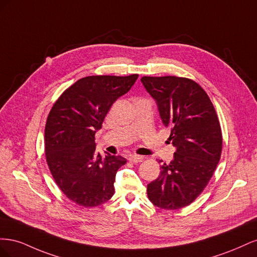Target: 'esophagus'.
<instances>
[{
    "label": "esophagus",
    "instance_id": "34e87169",
    "mask_svg": "<svg viewBox=\"0 0 257 257\" xmlns=\"http://www.w3.org/2000/svg\"><path fill=\"white\" fill-rule=\"evenodd\" d=\"M128 160L132 163H141V162L144 161V158L141 157V155H131V157L128 158Z\"/></svg>",
    "mask_w": 257,
    "mask_h": 257
}]
</instances>
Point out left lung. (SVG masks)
Returning <instances> with one entry per match:
<instances>
[{"mask_svg":"<svg viewBox=\"0 0 257 257\" xmlns=\"http://www.w3.org/2000/svg\"><path fill=\"white\" fill-rule=\"evenodd\" d=\"M158 104L169 141L176 147L174 160L161 166V175L147 185L148 198L161 209L189 206L211 179L222 152V131L205 90L189 78L176 76L141 79Z\"/></svg>","mask_w":257,"mask_h":257,"instance_id":"8db88e82","label":"left lung"}]
</instances>
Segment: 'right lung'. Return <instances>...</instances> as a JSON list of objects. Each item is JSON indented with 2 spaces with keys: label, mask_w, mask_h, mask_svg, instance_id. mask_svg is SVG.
Returning <instances> with one entry per match:
<instances>
[{
  "label": "right lung",
  "mask_w": 257,
  "mask_h": 257,
  "mask_svg": "<svg viewBox=\"0 0 257 257\" xmlns=\"http://www.w3.org/2000/svg\"><path fill=\"white\" fill-rule=\"evenodd\" d=\"M137 78V74L84 77L51 108L45 127L46 160L60 190L77 205L97 207L113 195L115 174L126 160L97 153L95 133L112 104Z\"/></svg>",
  "instance_id": "add662e5"
}]
</instances>
